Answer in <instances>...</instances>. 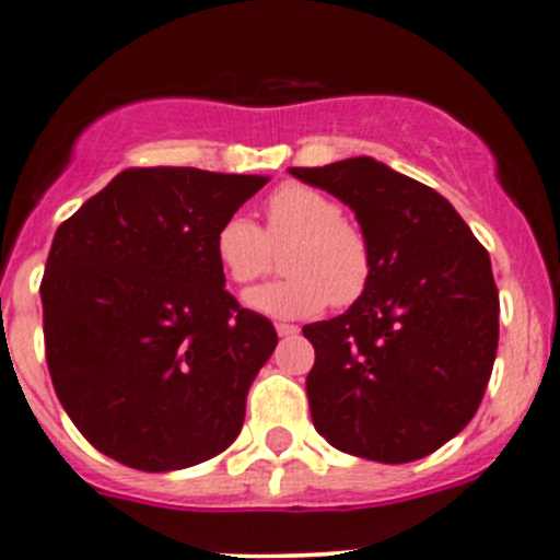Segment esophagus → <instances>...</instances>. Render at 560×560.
I'll return each instance as SVG.
<instances>
[{"label":"esophagus","instance_id":"1","mask_svg":"<svg viewBox=\"0 0 560 560\" xmlns=\"http://www.w3.org/2000/svg\"><path fill=\"white\" fill-rule=\"evenodd\" d=\"M276 332H279L281 338H292V336H298V325H287V322H279V325H276Z\"/></svg>","mask_w":560,"mask_h":560}]
</instances>
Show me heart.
<instances>
[{"mask_svg":"<svg viewBox=\"0 0 560 560\" xmlns=\"http://www.w3.org/2000/svg\"><path fill=\"white\" fill-rule=\"evenodd\" d=\"M284 281L248 292L246 303L276 319H306L330 303L349 308L369 290L374 257L358 224L325 191L306 184H284L265 202V228L233 213L219 224L213 252L228 279L248 287L273 270L276 252Z\"/></svg>","mask_w":560,"mask_h":560,"instance_id":"b5f03b06","label":"heart"}]
</instances>
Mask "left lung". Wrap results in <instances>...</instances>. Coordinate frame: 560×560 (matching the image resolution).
<instances>
[{
    "label": "left lung",
    "instance_id": "8db88e82",
    "mask_svg": "<svg viewBox=\"0 0 560 560\" xmlns=\"http://www.w3.org/2000/svg\"><path fill=\"white\" fill-rule=\"evenodd\" d=\"M358 217L374 257L349 312L303 327L314 428L380 463L436 453L471 422L499 349L488 248L439 191L371 156L290 167Z\"/></svg>",
    "mask_w": 560,
    "mask_h": 560
}]
</instances>
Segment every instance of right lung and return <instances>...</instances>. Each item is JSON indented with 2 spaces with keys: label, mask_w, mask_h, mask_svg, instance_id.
Returning a JSON list of instances; mask_svg holds the SVG:
<instances>
[{
  "label": "right lung",
  "mask_w": 560,
  "mask_h": 560,
  "mask_svg": "<svg viewBox=\"0 0 560 560\" xmlns=\"http://www.w3.org/2000/svg\"><path fill=\"white\" fill-rule=\"evenodd\" d=\"M268 178L129 167L59 224L45 262L56 398L100 453L175 471L235 442L279 336L224 290L219 224Z\"/></svg>",
  "instance_id": "obj_1"
}]
</instances>
